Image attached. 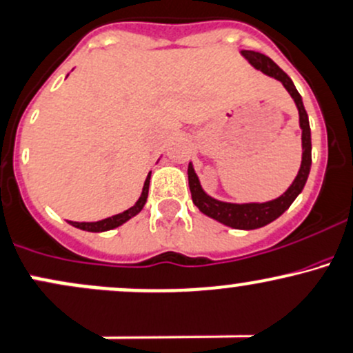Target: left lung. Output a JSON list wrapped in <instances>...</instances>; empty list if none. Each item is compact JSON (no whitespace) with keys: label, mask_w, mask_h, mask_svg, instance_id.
<instances>
[{"label":"left lung","mask_w":353,"mask_h":353,"mask_svg":"<svg viewBox=\"0 0 353 353\" xmlns=\"http://www.w3.org/2000/svg\"><path fill=\"white\" fill-rule=\"evenodd\" d=\"M239 53L246 58L251 67L283 83L286 92L295 100L298 115H300L301 129L300 169H298L296 177L293 179V183L290 184V188L286 189L283 194L278 196L276 199L266 201V203H226V201H219L216 197L209 196L203 189V185H201V181L197 177L192 162H189L188 177L192 203H194V206L203 214L218 221V223L224 224V226L233 228V230H258V228L266 226V224L273 223L274 219L280 218L286 209L292 206V203L296 199L298 194L303 191L308 179L310 168H312V132H310V122L307 110L303 107V100H301V95L298 94L292 79L270 57L263 55V53L251 52V50H241Z\"/></svg>","instance_id":"left-lung-1"}]
</instances>
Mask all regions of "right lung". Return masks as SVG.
Instances as JSON below:
<instances>
[{
    "mask_svg": "<svg viewBox=\"0 0 353 353\" xmlns=\"http://www.w3.org/2000/svg\"><path fill=\"white\" fill-rule=\"evenodd\" d=\"M149 183H150V172L147 174V177L144 181V188H142L141 197H139L137 203H135L132 208L127 209V211L119 212V214L110 216V218L95 221V223H77V221H68V223L72 224V226L79 228V230L90 231V233H103V231L115 230V228L122 226L123 223H127L129 219H132L134 216H137L139 212L144 209L145 203H147V196H149Z\"/></svg>",
    "mask_w": 353,
    "mask_h": 353,
    "instance_id": "right-lung-1",
    "label": "right lung"
}]
</instances>
